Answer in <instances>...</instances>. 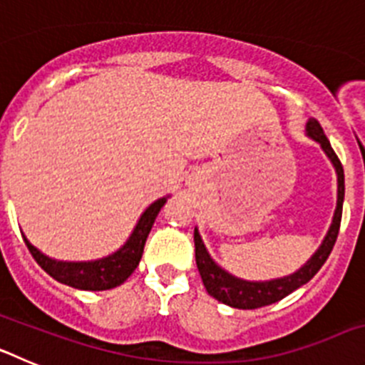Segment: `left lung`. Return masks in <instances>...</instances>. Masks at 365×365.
I'll use <instances>...</instances> for the list:
<instances>
[{
  "instance_id": "1",
  "label": "left lung",
  "mask_w": 365,
  "mask_h": 365,
  "mask_svg": "<svg viewBox=\"0 0 365 365\" xmlns=\"http://www.w3.org/2000/svg\"><path fill=\"white\" fill-rule=\"evenodd\" d=\"M307 135L314 138L316 143H320L322 150L327 153V157L333 163L334 170L338 175V201H336V210H334L333 222L329 228L325 240L322 241L320 248L312 254L311 259L305 263L299 270H296L291 276L285 278L270 279V282H245V279L235 278L227 270H222L221 267L215 265L210 254L206 252L205 245H202L201 235H199L197 228L193 232V241H195V261H197V269L201 274V279L205 283L206 291L212 298L217 302L230 305L235 309H259L276 303L283 299L285 296L291 294L292 291L299 289L302 285L314 278V274L322 269L325 261H327L329 254L333 250L334 243H336L338 230H340V221H341V205H344V193H346V186H344V168H341L338 155L331 148L329 138L325 137L324 130H322L320 122L316 118H311L307 122Z\"/></svg>"
}]
</instances>
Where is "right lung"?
Listing matches in <instances>:
<instances>
[{
	"mask_svg": "<svg viewBox=\"0 0 365 365\" xmlns=\"http://www.w3.org/2000/svg\"><path fill=\"white\" fill-rule=\"evenodd\" d=\"M166 202V197L151 202L146 208L137 227L131 232L130 240L125 241L124 247L115 254L96 261H56L41 254L36 247H32L24 235L29 252L36 259L38 265L49 274L56 282L66 285L82 289V291H108L113 287H118L130 278L133 270L138 267V261L143 257L144 243L148 240L155 217Z\"/></svg>",
	"mask_w": 365,
	"mask_h": 365,
	"instance_id": "right-lung-1",
	"label": "right lung"
}]
</instances>
